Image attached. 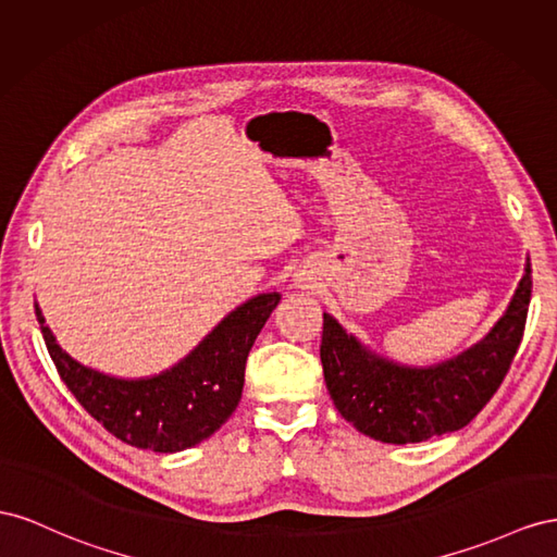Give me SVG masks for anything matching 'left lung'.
Returning <instances> with one entry per match:
<instances>
[{"label":"left lung","instance_id":"1","mask_svg":"<svg viewBox=\"0 0 557 557\" xmlns=\"http://www.w3.org/2000/svg\"><path fill=\"white\" fill-rule=\"evenodd\" d=\"M532 268L487 336L434 367H406L373 352L324 312L320 357L326 389L361 434L406 446L467 426L502 385L525 331Z\"/></svg>","mask_w":557,"mask_h":557}]
</instances>
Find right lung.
Wrapping results in <instances>:
<instances>
[{"label":"right lung","instance_id":"add662e5","mask_svg":"<svg viewBox=\"0 0 557 557\" xmlns=\"http://www.w3.org/2000/svg\"><path fill=\"white\" fill-rule=\"evenodd\" d=\"M259 294L228 312L174 367L149 377H116L76 361L37 320L60 377L107 432L141 450L182 453L210 438L240 404L247 355L280 304Z\"/></svg>","mask_w":557,"mask_h":557}]
</instances>
